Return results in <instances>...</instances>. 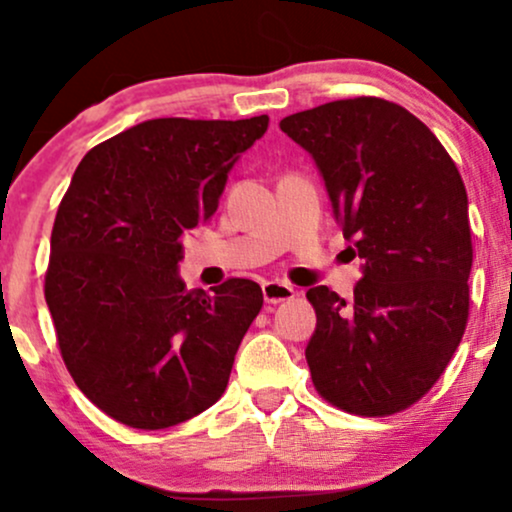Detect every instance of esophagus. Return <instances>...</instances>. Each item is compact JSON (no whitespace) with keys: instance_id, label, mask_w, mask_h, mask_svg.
<instances>
[{"instance_id":"1","label":"esophagus","mask_w":512,"mask_h":512,"mask_svg":"<svg viewBox=\"0 0 512 512\" xmlns=\"http://www.w3.org/2000/svg\"><path fill=\"white\" fill-rule=\"evenodd\" d=\"M262 296L267 303H284L293 301V298H296V291H293V286L284 284V281H264Z\"/></svg>"}]
</instances>
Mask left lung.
<instances>
[{
    "label": "left lung",
    "instance_id": "1",
    "mask_svg": "<svg viewBox=\"0 0 512 512\" xmlns=\"http://www.w3.org/2000/svg\"><path fill=\"white\" fill-rule=\"evenodd\" d=\"M313 156L351 252L354 298L315 286L305 358L320 397L390 416L436 385L469 317L472 228L460 170L402 105L361 96L279 122Z\"/></svg>",
    "mask_w": 512,
    "mask_h": 512
}]
</instances>
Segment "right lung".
Listing matches in <instances>:
<instances>
[{"mask_svg": "<svg viewBox=\"0 0 512 512\" xmlns=\"http://www.w3.org/2000/svg\"><path fill=\"white\" fill-rule=\"evenodd\" d=\"M269 117H158L93 146L57 209L45 301L76 387L120 424L158 431L219 402L262 308L260 284L187 289L182 236L209 221Z\"/></svg>", "mask_w": 512, "mask_h": 512, "instance_id": "right-lung-1", "label": "right lung"}]
</instances>
